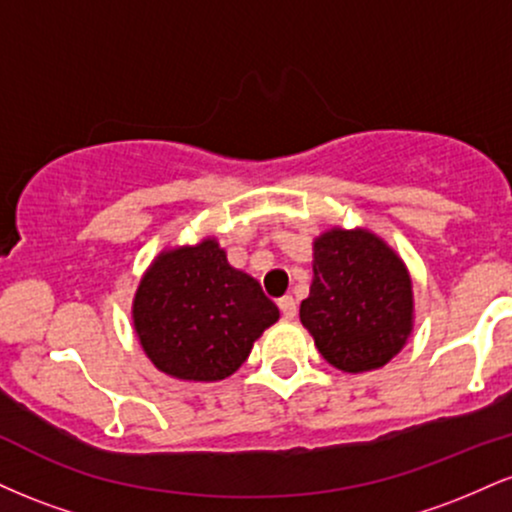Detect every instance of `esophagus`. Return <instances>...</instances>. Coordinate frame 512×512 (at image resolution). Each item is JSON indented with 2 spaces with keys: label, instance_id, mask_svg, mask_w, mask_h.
<instances>
[{
  "label": "esophagus",
  "instance_id": "obj_1",
  "mask_svg": "<svg viewBox=\"0 0 512 512\" xmlns=\"http://www.w3.org/2000/svg\"><path fill=\"white\" fill-rule=\"evenodd\" d=\"M279 310H281V315L284 317H296V298L293 296H284V298H279Z\"/></svg>",
  "mask_w": 512,
  "mask_h": 512
}]
</instances>
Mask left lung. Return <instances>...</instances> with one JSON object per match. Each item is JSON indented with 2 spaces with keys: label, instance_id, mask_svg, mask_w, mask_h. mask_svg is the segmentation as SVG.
<instances>
[{
  "label": "left lung",
  "instance_id": "left-lung-1",
  "mask_svg": "<svg viewBox=\"0 0 512 512\" xmlns=\"http://www.w3.org/2000/svg\"><path fill=\"white\" fill-rule=\"evenodd\" d=\"M313 286L301 322L317 351L344 373L385 366L411 332V279L402 260L368 231L315 240Z\"/></svg>",
  "mask_w": 512,
  "mask_h": 512
}]
</instances>
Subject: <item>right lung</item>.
<instances>
[{
	"instance_id": "1",
	"label": "right lung",
	"mask_w": 512,
	"mask_h": 512,
	"mask_svg": "<svg viewBox=\"0 0 512 512\" xmlns=\"http://www.w3.org/2000/svg\"><path fill=\"white\" fill-rule=\"evenodd\" d=\"M279 308L216 240L163 252L139 284L134 327L146 356L180 380H223L243 366Z\"/></svg>"
}]
</instances>
